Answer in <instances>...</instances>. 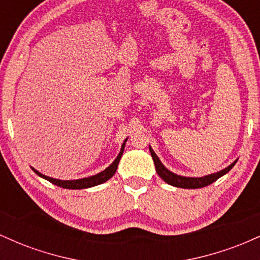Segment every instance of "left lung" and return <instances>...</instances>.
Returning a JSON list of instances; mask_svg holds the SVG:
<instances>
[{
  "label": "left lung",
  "instance_id": "left-lung-1",
  "mask_svg": "<svg viewBox=\"0 0 260 260\" xmlns=\"http://www.w3.org/2000/svg\"><path fill=\"white\" fill-rule=\"evenodd\" d=\"M149 150H150L151 157H153L154 164H155V169H156L157 175L162 178L166 183L171 184L174 187H178V188H187V189H194V188H203L205 186H209L213 182H215L217 178H220L221 176H223L235 166V164L237 162V160L234 161L231 165L228 166L226 169L221 170V171L216 172V174H211L208 176H204V177H183V176L176 175L174 172H171L170 170H168L165 166L161 164V161L157 155L154 153V150L151 149V147H149Z\"/></svg>",
  "mask_w": 260,
  "mask_h": 260
}]
</instances>
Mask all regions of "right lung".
<instances>
[{
	"label": "right lung",
	"instance_id": "right-lung-1",
	"mask_svg": "<svg viewBox=\"0 0 260 260\" xmlns=\"http://www.w3.org/2000/svg\"><path fill=\"white\" fill-rule=\"evenodd\" d=\"M126 142H127V139L124 140V143L122 144L120 154L117 155V157H116L115 161H113L111 165H110L107 169L104 170V171L99 172L98 175L90 176V177L80 178V180L62 181V180H56V178L49 177V176H45L43 174H40V172L37 171L35 169H32V170H34L35 174L40 176V177H43V178H45V180L51 182V183L56 184V186L66 188V189H83V188H90V187L98 186V184H101V183H104V182H106L107 180H110V178H111L112 176L115 175L116 170H117L118 162H120V160H121L122 154H123V149H124V144H126Z\"/></svg>",
	"mask_w": 260,
	"mask_h": 260
}]
</instances>
